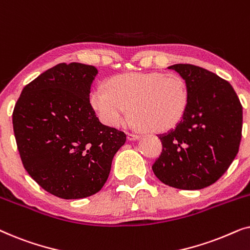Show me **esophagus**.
<instances>
[{
  "mask_svg": "<svg viewBox=\"0 0 250 250\" xmlns=\"http://www.w3.org/2000/svg\"><path fill=\"white\" fill-rule=\"evenodd\" d=\"M127 139L129 140V141H135V140L140 139V136L136 135V134H131V133H128V134H127Z\"/></svg>",
  "mask_w": 250,
  "mask_h": 250,
  "instance_id": "obj_1",
  "label": "esophagus"
}]
</instances>
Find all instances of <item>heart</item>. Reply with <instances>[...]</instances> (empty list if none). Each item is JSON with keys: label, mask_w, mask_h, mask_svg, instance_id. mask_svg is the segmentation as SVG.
Listing matches in <instances>:
<instances>
[{"label": "heart", "mask_w": 250, "mask_h": 250, "mask_svg": "<svg viewBox=\"0 0 250 250\" xmlns=\"http://www.w3.org/2000/svg\"><path fill=\"white\" fill-rule=\"evenodd\" d=\"M90 102L104 124L117 127L131 107L136 128L162 133L173 128L186 114L189 90L182 77L163 73H128L112 77L109 88H92Z\"/></svg>", "instance_id": "heart-1"}]
</instances>
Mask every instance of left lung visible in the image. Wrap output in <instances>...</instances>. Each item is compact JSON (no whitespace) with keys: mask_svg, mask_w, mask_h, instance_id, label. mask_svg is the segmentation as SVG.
<instances>
[{"mask_svg":"<svg viewBox=\"0 0 250 250\" xmlns=\"http://www.w3.org/2000/svg\"><path fill=\"white\" fill-rule=\"evenodd\" d=\"M168 69L187 83L189 104L179 124L159 136L163 150L152 170L166 186L200 190L216 182L237 156L242 105L231 84L209 70L189 63Z\"/></svg>","mask_w":250,"mask_h":250,"instance_id":"left-lung-1","label":"left lung"}]
</instances>
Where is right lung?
Wrapping results in <instances>:
<instances>
[{
  "instance_id": "add662e5",
  "label": "right lung",
  "mask_w": 250,
  "mask_h": 250,
  "mask_svg": "<svg viewBox=\"0 0 250 250\" xmlns=\"http://www.w3.org/2000/svg\"><path fill=\"white\" fill-rule=\"evenodd\" d=\"M94 66L59 63L27 84L12 124L27 173L62 199L90 197L107 181L126 134L102 124L90 104Z\"/></svg>"
}]
</instances>
